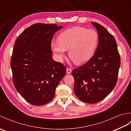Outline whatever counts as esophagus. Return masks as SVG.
<instances>
[{
  "mask_svg": "<svg viewBox=\"0 0 131 131\" xmlns=\"http://www.w3.org/2000/svg\"><path fill=\"white\" fill-rule=\"evenodd\" d=\"M71 72H72V70L71 69H69V68L66 69V73H67L68 74H71Z\"/></svg>",
  "mask_w": 131,
  "mask_h": 131,
  "instance_id": "1",
  "label": "esophagus"
}]
</instances>
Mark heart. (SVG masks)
I'll use <instances>...</instances> for the list:
<instances>
[{"label": "heart", "instance_id": "heart-1", "mask_svg": "<svg viewBox=\"0 0 131 131\" xmlns=\"http://www.w3.org/2000/svg\"><path fill=\"white\" fill-rule=\"evenodd\" d=\"M99 42V34L93 29L76 26L68 29L58 36V40H53L51 49L60 61L66 50L75 63L80 64L90 60L94 54Z\"/></svg>", "mask_w": 131, "mask_h": 131}]
</instances>
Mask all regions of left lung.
I'll use <instances>...</instances> for the list:
<instances>
[{
	"instance_id": "1",
	"label": "left lung",
	"mask_w": 131,
	"mask_h": 131,
	"mask_svg": "<svg viewBox=\"0 0 131 131\" xmlns=\"http://www.w3.org/2000/svg\"><path fill=\"white\" fill-rule=\"evenodd\" d=\"M91 24L99 34L95 53L87 63L74 69V93L80 101L95 104L104 99L115 87L121 58L113 36L97 23Z\"/></svg>"
}]
</instances>
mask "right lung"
Instances as JSON below:
<instances>
[{"mask_svg":"<svg viewBox=\"0 0 131 131\" xmlns=\"http://www.w3.org/2000/svg\"><path fill=\"white\" fill-rule=\"evenodd\" d=\"M62 26L35 24L21 33L14 45L10 67L13 82L22 97L36 106L51 101L66 74V67L53 60L51 43Z\"/></svg>","mask_w":131,"mask_h":131,"instance_id":"right-lung-1","label":"right lung"}]
</instances>
